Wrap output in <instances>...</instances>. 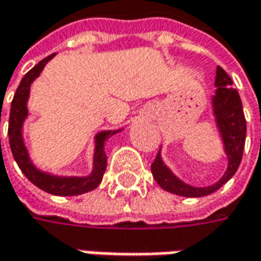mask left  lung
<instances>
[{
  "mask_svg": "<svg viewBox=\"0 0 261 261\" xmlns=\"http://www.w3.org/2000/svg\"><path fill=\"white\" fill-rule=\"evenodd\" d=\"M231 86H232L231 76L221 66H218L215 78V95H212V109H214L216 127L219 130V135L224 144V151L228 158V167L224 175L216 183L206 187H195L187 185L181 181L177 175L173 174V171L164 164L160 151L154 163L151 164V171L161 189L185 197H202L221 189L236 174L243 158L247 125L240 94Z\"/></svg>",
  "mask_w": 261,
  "mask_h": 261,
  "instance_id": "1",
  "label": "left lung"
}]
</instances>
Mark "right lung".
<instances>
[{
  "instance_id": "obj_1",
  "label": "right lung",
  "mask_w": 261,
  "mask_h": 261,
  "mask_svg": "<svg viewBox=\"0 0 261 261\" xmlns=\"http://www.w3.org/2000/svg\"><path fill=\"white\" fill-rule=\"evenodd\" d=\"M55 56V54L49 55L42 59L36 66H33L21 80L20 86L15 91L14 98L11 101L10 110V120H8V138H10V148L14 156L17 166L23 171V174L39 189L45 190L50 195L56 196H76L94 190L97 186L101 183V178L107 166V156L105 152L106 141L113 136L122 129L117 130H103L95 135L94 156H93V171L90 175L84 177H66V175H52L39 170L33 164L32 158L29 155V151L24 145L23 139V125L29 116L27 110V100L30 95V87L40 72L43 71L45 65Z\"/></svg>"
}]
</instances>
